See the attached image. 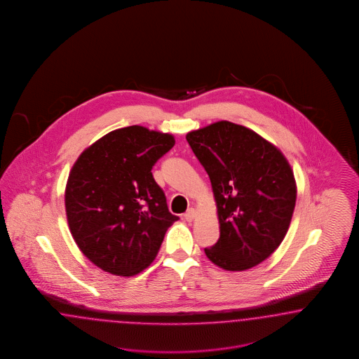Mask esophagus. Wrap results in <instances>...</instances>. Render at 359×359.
I'll list each match as a JSON object with an SVG mask.
<instances>
[{
	"label": "esophagus",
	"instance_id": "1",
	"mask_svg": "<svg viewBox=\"0 0 359 359\" xmlns=\"http://www.w3.org/2000/svg\"><path fill=\"white\" fill-rule=\"evenodd\" d=\"M196 217V212L195 209H188L187 212L184 213V216H183V218H184L185 221H188V222H191V221H194V218Z\"/></svg>",
	"mask_w": 359,
	"mask_h": 359
}]
</instances>
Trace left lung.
I'll list each match as a JSON object with an SVG mask.
<instances>
[{
	"instance_id": "left-lung-1",
	"label": "left lung",
	"mask_w": 359,
	"mask_h": 359,
	"mask_svg": "<svg viewBox=\"0 0 359 359\" xmlns=\"http://www.w3.org/2000/svg\"><path fill=\"white\" fill-rule=\"evenodd\" d=\"M187 141L210 179L219 238L204 249L225 271H245L267 259L285 237L297 187L287 158L246 126L218 121L189 131Z\"/></svg>"
}]
</instances>
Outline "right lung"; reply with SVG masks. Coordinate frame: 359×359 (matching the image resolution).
Returning <instances> with one entry per match:
<instances>
[{
    "label": "right lung",
    "mask_w": 359,
    "mask_h": 359,
    "mask_svg": "<svg viewBox=\"0 0 359 359\" xmlns=\"http://www.w3.org/2000/svg\"><path fill=\"white\" fill-rule=\"evenodd\" d=\"M175 137L133 125L110 131L79 155L65 184L68 228L102 271L134 276L147 269L179 217L152 177Z\"/></svg>",
    "instance_id": "add662e5"
}]
</instances>
